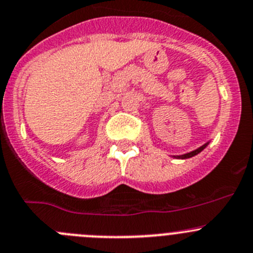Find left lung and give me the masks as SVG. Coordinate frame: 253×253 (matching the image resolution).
Returning <instances> with one entry per match:
<instances>
[{"label": "left lung", "mask_w": 253, "mask_h": 253, "mask_svg": "<svg viewBox=\"0 0 253 253\" xmlns=\"http://www.w3.org/2000/svg\"><path fill=\"white\" fill-rule=\"evenodd\" d=\"M209 143H210V142H207V143L203 144L202 147H199V148L194 149V151H192V152H189V153L180 154V156H173V157H174V158H176V159H186V158H192V157H194V156H197V154H199L200 152H202L203 149H204L205 147H207L208 144H209Z\"/></svg>", "instance_id": "obj_1"}]
</instances>
